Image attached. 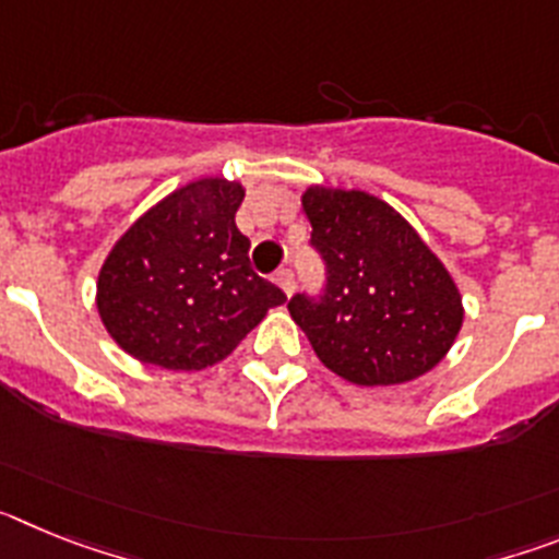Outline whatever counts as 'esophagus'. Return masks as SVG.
I'll use <instances>...</instances> for the list:
<instances>
[{
	"mask_svg": "<svg viewBox=\"0 0 559 559\" xmlns=\"http://www.w3.org/2000/svg\"><path fill=\"white\" fill-rule=\"evenodd\" d=\"M274 283L280 285V288H283L285 294L290 296V294H294V288H296L294 271H290V269H280V271H276V274H274Z\"/></svg>",
	"mask_w": 559,
	"mask_h": 559,
	"instance_id": "esophagus-1",
	"label": "esophagus"
}]
</instances>
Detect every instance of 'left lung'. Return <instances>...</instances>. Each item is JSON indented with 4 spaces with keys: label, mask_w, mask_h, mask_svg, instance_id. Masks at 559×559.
<instances>
[{
    "label": "left lung",
    "mask_w": 559,
    "mask_h": 559,
    "mask_svg": "<svg viewBox=\"0 0 559 559\" xmlns=\"http://www.w3.org/2000/svg\"><path fill=\"white\" fill-rule=\"evenodd\" d=\"M302 206L324 288L288 310L324 367L358 386H392L445 358L462 296L406 218L360 190L310 187Z\"/></svg>",
    "instance_id": "8db88e82"
}]
</instances>
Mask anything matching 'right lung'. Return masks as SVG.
Segmentation results:
<instances>
[{
    "mask_svg": "<svg viewBox=\"0 0 559 559\" xmlns=\"http://www.w3.org/2000/svg\"><path fill=\"white\" fill-rule=\"evenodd\" d=\"M240 201L235 181H192L114 246L97 280V310L128 355L153 367L204 369L285 302L251 269V240L235 226Z\"/></svg>",
    "mask_w": 559,
    "mask_h": 559,
    "instance_id": "right-lung-1",
    "label": "right lung"
}]
</instances>
